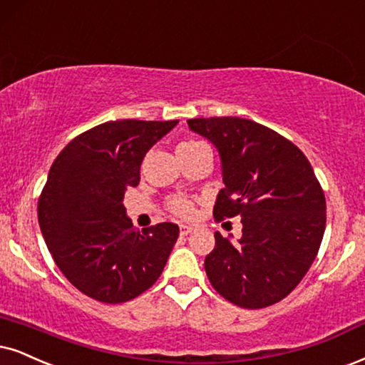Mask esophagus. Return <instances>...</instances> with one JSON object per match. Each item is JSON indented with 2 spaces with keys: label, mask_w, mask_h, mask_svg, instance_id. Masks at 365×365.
Returning <instances> with one entry per match:
<instances>
[{
  "label": "esophagus",
  "mask_w": 365,
  "mask_h": 365,
  "mask_svg": "<svg viewBox=\"0 0 365 365\" xmlns=\"http://www.w3.org/2000/svg\"><path fill=\"white\" fill-rule=\"evenodd\" d=\"M193 230H195V227H193V225H188V224L180 225V234H182V236H188V234L193 232Z\"/></svg>",
  "instance_id": "esophagus-1"
}]
</instances>
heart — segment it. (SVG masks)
Wrapping results in <instances>:
<instances>
[{"instance_id": "heart-1", "label": "heart", "mask_w": 365, "mask_h": 365, "mask_svg": "<svg viewBox=\"0 0 365 365\" xmlns=\"http://www.w3.org/2000/svg\"><path fill=\"white\" fill-rule=\"evenodd\" d=\"M197 145H204V143H200V141H183L177 146V150L192 148V146H197ZM170 209H172L175 214L180 215V217H188L192 214L193 205L188 200H183V198H177V200H172V204H170Z\"/></svg>"}]
</instances>
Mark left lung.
<instances>
[{
    "label": "left lung",
    "mask_w": 365,
    "mask_h": 365,
    "mask_svg": "<svg viewBox=\"0 0 365 365\" xmlns=\"http://www.w3.org/2000/svg\"><path fill=\"white\" fill-rule=\"evenodd\" d=\"M215 146L224 188L215 219L241 215L237 242L215 232L205 257L210 283L234 305L264 308L303 279L325 232L327 204L310 161L273 129L242 118L188 119Z\"/></svg>",
    "instance_id": "left-lung-1"
}]
</instances>
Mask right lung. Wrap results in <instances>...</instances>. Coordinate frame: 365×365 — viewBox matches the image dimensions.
<instances>
[{
	"label": "right lung",
	"mask_w": 365,
	"mask_h": 365,
	"mask_svg": "<svg viewBox=\"0 0 365 365\" xmlns=\"http://www.w3.org/2000/svg\"><path fill=\"white\" fill-rule=\"evenodd\" d=\"M178 121H109L60 151L38 200V224L55 264L87 297L136 298L160 278L177 242V224L138 230L123 200L140 183L151 146Z\"/></svg>",
	"instance_id": "add662e5"
}]
</instances>
